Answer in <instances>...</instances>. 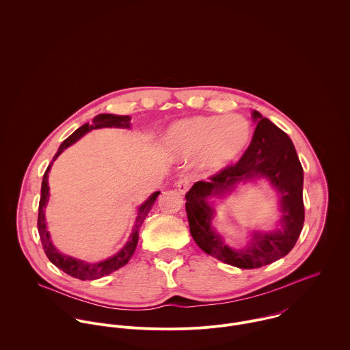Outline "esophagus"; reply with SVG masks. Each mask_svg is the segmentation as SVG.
<instances>
[{
    "label": "esophagus",
    "instance_id": "esophagus-1",
    "mask_svg": "<svg viewBox=\"0 0 350 350\" xmlns=\"http://www.w3.org/2000/svg\"><path fill=\"white\" fill-rule=\"evenodd\" d=\"M190 186H191V179L187 178V176L180 178V179L178 180V183H176V187H178L179 193H182V194H186V193L189 191Z\"/></svg>",
    "mask_w": 350,
    "mask_h": 350
}]
</instances>
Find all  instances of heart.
Here are the masks:
<instances>
[{
	"label": "heart",
	"instance_id": "obj_1",
	"mask_svg": "<svg viewBox=\"0 0 350 350\" xmlns=\"http://www.w3.org/2000/svg\"><path fill=\"white\" fill-rule=\"evenodd\" d=\"M250 137L252 126L244 116H198L172 125L167 144L183 157L200 153V167L217 171L237 160Z\"/></svg>",
	"mask_w": 350,
	"mask_h": 350
}]
</instances>
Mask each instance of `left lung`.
Segmentation results:
<instances>
[{"label": "left lung", "instance_id": "obj_1", "mask_svg": "<svg viewBox=\"0 0 350 350\" xmlns=\"http://www.w3.org/2000/svg\"><path fill=\"white\" fill-rule=\"evenodd\" d=\"M257 122L250 147L241 159L219 172L208 182L200 180L186 194V211L190 232L200 250L207 254L241 269H253L284 257L299 239L304 222L303 168L291 139L262 117L252 113ZM265 177L281 196V228L272 232H255L243 250L226 246L211 226L213 209L206 200L231 191L240 181Z\"/></svg>", "mask_w": 350, "mask_h": 350}]
</instances>
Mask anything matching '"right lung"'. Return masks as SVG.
I'll use <instances>...</instances> for the list:
<instances>
[{
  "mask_svg": "<svg viewBox=\"0 0 350 350\" xmlns=\"http://www.w3.org/2000/svg\"><path fill=\"white\" fill-rule=\"evenodd\" d=\"M129 128L131 126V117L129 116H114V114H98L93 118L92 124H85L81 128H78L71 136H68L59 147V150L56 152V154L53 156L50 165L47 167L44 176H43V182H42V197L39 202V217H38V230H39V236L42 240V245L43 250L46 252L47 257L50 258L51 262L53 265H56L59 269H62L63 272H66L67 275L81 279V280H94V279H100L102 276H106L114 271H117L118 268L124 267L129 258L133 256L135 250L137 247V241H139V230L146 219V217L148 215L153 203L156 202V198L159 197L160 191H156L150 196L148 200H146L140 207H139V213L136 217V222L132 230V234L129 236L128 243L125 244V247L120 250L118 253H116L114 256L100 261V262H86L82 260H77L71 256L63 254L59 250L53 247V244L51 243L50 233L47 230L46 226V215H44V207L50 198V187H49V172H50L51 165L52 163L56 160V157L66 150L68 148L71 144H74L75 142H78L83 135H86L88 132H90L92 129H98V128Z\"/></svg>",
  "mask_w": 350,
  "mask_h": 350,
  "instance_id": "add662e5",
  "label": "right lung"
}]
</instances>
